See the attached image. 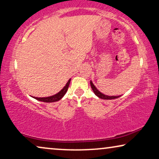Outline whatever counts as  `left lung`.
Masks as SVG:
<instances>
[{
    "label": "left lung",
    "mask_w": 159,
    "mask_h": 159,
    "mask_svg": "<svg viewBox=\"0 0 159 159\" xmlns=\"http://www.w3.org/2000/svg\"><path fill=\"white\" fill-rule=\"evenodd\" d=\"M90 84H91V89H92V90L93 91V93H95L96 96H97L98 97L100 98V99H117V98H119L121 97L122 95H120V96H108V95H106V94H104V93H102V92H100V91L98 90L97 89V87L94 86V84H93V82L90 81Z\"/></svg>",
    "instance_id": "obj_1"
}]
</instances>
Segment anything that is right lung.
Returning a JSON list of instances; mask_svg holds the SVG:
<instances>
[{
  "mask_svg": "<svg viewBox=\"0 0 159 159\" xmlns=\"http://www.w3.org/2000/svg\"><path fill=\"white\" fill-rule=\"evenodd\" d=\"M70 82V79L68 80V82H67L66 86H65L63 88L59 91V92L57 93L56 94L50 96V97H32L34 98V99L38 100V101L43 102H55L59 101V100L61 99L62 98L64 97V95L66 93L67 91H68V89Z\"/></svg>",
  "mask_w": 159,
  "mask_h": 159,
  "instance_id": "right-lung-1",
  "label": "right lung"
}]
</instances>
